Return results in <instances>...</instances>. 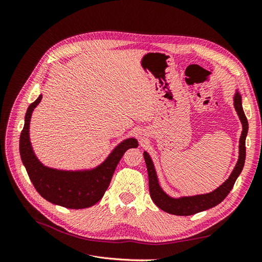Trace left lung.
Returning <instances> with one entry per match:
<instances>
[{
	"mask_svg": "<svg viewBox=\"0 0 262 262\" xmlns=\"http://www.w3.org/2000/svg\"><path fill=\"white\" fill-rule=\"evenodd\" d=\"M234 107L238 115L242 124H243V131L242 136L239 139V158L237 161V164L235 166L234 170L232 171L231 176L224 182L223 185H221L217 189L214 191L205 194H198L192 196H181L178 199H173V198L166 194L163 189L161 188L160 184H158L157 175L155 171L154 164L150 160L149 155L144 152V160L147 167V173H148V188H149V194L152 198L153 202L157 205L161 210L167 212L169 214H173V215H193L195 213H199L202 211H205L208 209H211L215 207L219 203L223 201L229 191L233 189L236 179L238 178L239 173L242 172L245 164L246 158V137H247L248 132V121L247 118L245 116V113L243 110L242 105V96L236 92L234 96Z\"/></svg>",
	"mask_w": 262,
	"mask_h": 262,
	"instance_id": "8db88e82",
	"label": "left lung"
}]
</instances>
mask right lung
I'll list each match as a JSON object with an SVG mask.
<instances>
[{
	"label": "right lung",
	"instance_id": "1",
	"mask_svg": "<svg viewBox=\"0 0 262 262\" xmlns=\"http://www.w3.org/2000/svg\"><path fill=\"white\" fill-rule=\"evenodd\" d=\"M42 95L30 104L25 116V124L19 138V153L28 176L37 192L43 199L68 209H86L96 204L112 181L119 161L126 149L138 147L133 138L122 141L96 168L90 170H59L42 165L36 157L29 139L31 114L40 102Z\"/></svg>",
	"mask_w": 262,
	"mask_h": 262
}]
</instances>
